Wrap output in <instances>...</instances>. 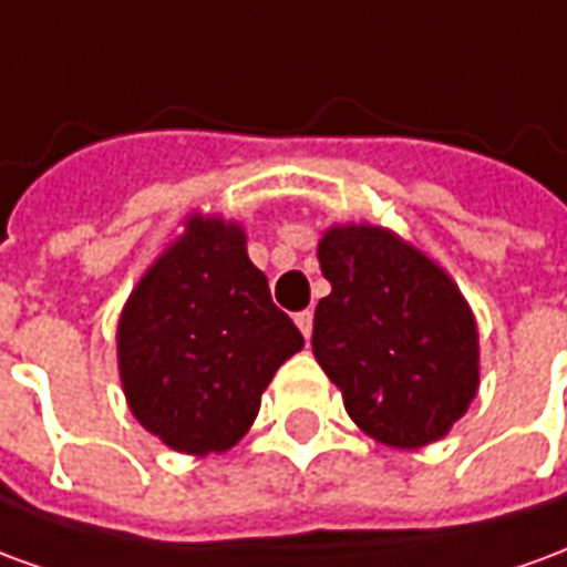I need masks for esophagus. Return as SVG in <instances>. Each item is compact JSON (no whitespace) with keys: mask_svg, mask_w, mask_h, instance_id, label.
Here are the masks:
<instances>
[{"mask_svg":"<svg viewBox=\"0 0 567 567\" xmlns=\"http://www.w3.org/2000/svg\"><path fill=\"white\" fill-rule=\"evenodd\" d=\"M295 321H297V328H300V333H303V337L309 340V333H312V312H309V309H303V312H297Z\"/></svg>","mask_w":567,"mask_h":567,"instance_id":"1","label":"esophagus"}]
</instances>
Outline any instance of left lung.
<instances>
[{"label":"left lung","instance_id":"left-lung-1","mask_svg":"<svg viewBox=\"0 0 567 567\" xmlns=\"http://www.w3.org/2000/svg\"><path fill=\"white\" fill-rule=\"evenodd\" d=\"M312 352L346 413L398 450L440 440L474 401L476 324L437 264L382 227H331L319 246Z\"/></svg>","mask_w":567,"mask_h":567}]
</instances>
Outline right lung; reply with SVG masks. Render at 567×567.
I'll return each mask as SVG.
<instances>
[{
    "mask_svg": "<svg viewBox=\"0 0 567 567\" xmlns=\"http://www.w3.org/2000/svg\"><path fill=\"white\" fill-rule=\"evenodd\" d=\"M300 349L303 337L272 303L243 230L199 215L151 267L117 324L133 416L190 455L234 446L272 373Z\"/></svg>",
    "mask_w": 567,
    "mask_h": 567,
    "instance_id": "add662e5",
    "label": "right lung"
}]
</instances>
